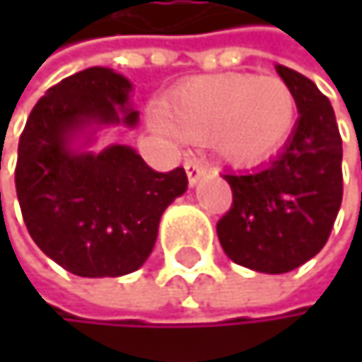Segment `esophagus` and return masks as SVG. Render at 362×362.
Masks as SVG:
<instances>
[{"label": "esophagus", "mask_w": 362, "mask_h": 362, "mask_svg": "<svg viewBox=\"0 0 362 362\" xmlns=\"http://www.w3.org/2000/svg\"><path fill=\"white\" fill-rule=\"evenodd\" d=\"M184 170H186V176H188V184L190 186H194L199 178L205 174V165H203V161H199V159H188L186 163H184Z\"/></svg>", "instance_id": "obj_1"}]
</instances>
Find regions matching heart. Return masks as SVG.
Instances as JSON below:
<instances>
[{"instance_id":"b5f03b06","label":"heart","mask_w":362,"mask_h":362,"mask_svg":"<svg viewBox=\"0 0 362 362\" xmlns=\"http://www.w3.org/2000/svg\"><path fill=\"white\" fill-rule=\"evenodd\" d=\"M298 103L279 77L218 75L176 86L161 105V121L186 140H211L218 157L252 168L274 157L291 138Z\"/></svg>"}]
</instances>
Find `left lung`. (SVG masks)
<instances>
[{"label": "left lung", "mask_w": 362, "mask_h": 362, "mask_svg": "<svg viewBox=\"0 0 362 362\" xmlns=\"http://www.w3.org/2000/svg\"><path fill=\"white\" fill-rule=\"evenodd\" d=\"M298 103L285 148L252 174H226L233 205L218 222L224 253L245 268L289 272L323 250L341 205V136L325 94L302 73L276 64Z\"/></svg>", "instance_id": "8db88e82"}]
</instances>
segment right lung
Listing matches in <instances>:
<instances>
[{
  "mask_svg": "<svg viewBox=\"0 0 362 362\" xmlns=\"http://www.w3.org/2000/svg\"><path fill=\"white\" fill-rule=\"evenodd\" d=\"M132 83L105 66L79 71L39 98L18 142L16 194L37 247L77 276H121L151 255L186 172H155L129 146L75 151L92 125L138 123Z\"/></svg>",
  "mask_w": 362,
  "mask_h": 362,
  "instance_id": "add662e5",
  "label": "right lung"
}]
</instances>
